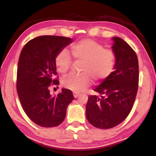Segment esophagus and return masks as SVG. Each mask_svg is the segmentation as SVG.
<instances>
[{
	"label": "esophagus",
	"instance_id": "obj_1",
	"mask_svg": "<svg viewBox=\"0 0 156 156\" xmlns=\"http://www.w3.org/2000/svg\"><path fill=\"white\" fill-rule=\"evenodd\" d=\"M73 95H74V98H77L79 95H80V94L78 93V92H73Z\"/></svg>",
	"mask_w": 156,
	"mask_h": 156
}]
</instances>
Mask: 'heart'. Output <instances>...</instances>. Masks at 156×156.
I'll return each instance as SVG.
<instances>
[{"label":"heart","mask_w":156,"mask_h":156,"mask_svg":"<svg viewBox=\"0 0 156 156\" xmlns=\"http://www.w3.org/2000/svg\"><path fill=\"white\" fill-rule=\"evenodd\" d=\"M70 52L76 61H82L78 74H69L62 79V86L74 91H81L90 84L92 79L101 82L113 71L116 56L114 51L104 48L101 44L90 39H83L73 44ZM55 64L58 72L65 74L72 65L68 53L62 51L56 55Z\"/></svg>","instance_id":"heart-1"}]
</instances>
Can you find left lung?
Segmentation results:
<instances>
[{
	"label": "left lung",
	"instance_id": "8db88e82",
	"mask_svg": "<svg viewBox=\"0 0 156 156\" xmlns=\"http://www.w3.org/2000/svg\"><path fill=\"white\" fill-rule=\"evenodd\" d=\"M116 59L114 72L94 90L86 107V116L94 127L107 129L119 125L130 113L137 95L139 65L135 51L123 39L112 38Z\"/></svg>",
	"mask_w": 156,
	"mask_h": 156
}]
</instances>
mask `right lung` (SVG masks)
Here are the masks:
<instances>
[{"label":"right lung","instance_id":"1","mask_svg":"<svg viewBox=\"0 0 156 156\" xmlns=\"http://www.w3.org/2000/svg\"><path fill=\"white\" fill-rule=\"evenodd\" d=\"M72 39L55 35L39 36L28 41L19 56L16 90L25 112L43 127H54L64 121L66 109L74 100L71 90L63 88L57 96L49 94L51 84H59L55 59L72 43Z\"/></svg>","mask_w":156,"mask_h":156}]
</instances>
